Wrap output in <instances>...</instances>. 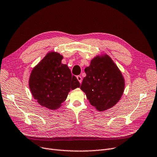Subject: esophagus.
I'll return each mask as SVG.
<instances>
[{
  "mask_svg": "<svg viewBox=\"0 0 157 157\" xmlns=\"http://www.w3.org/2000/svg\"><path fill=\"white\" fill-rule=\"evenodd\" d=\"M76 78H77L78 80L79 81V82L80 83L82 82V76H81V75H77Z\"/></svg>",
  "mask_w": 157,
  "mask_h": 157,
  "instance_id": "1",
  "label": "esophagus"
}]
</instances>
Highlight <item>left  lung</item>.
I'll return each mask as SVG.
<instances>
[{
	"label": "left lung",
	"mask_w": 157,
	"mask_h": 157,
	"mask_svg": "<svg viewBox=\"0 0 157 157\" xmlns=\"http://www.w3.org/2000/svg\"><path fill=\"white\" fill-rule=\"evenodd\" d=\"M85 72L86 76L80 89L91 105L99 111L114 106L123 95L125 79L111 57L107 54L96 56Z\"/></svg>",
	"instance_id": "left-lung-1"
}]
</instances>
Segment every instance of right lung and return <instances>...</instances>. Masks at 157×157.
<instances>
[{"instance_id": "right-lung-1", "label": "right lung", "mask_w": 157, "mask_h": 157, "mask_svg": "<svg viewBox=\"0 0 157 157\" xmlns=\"http://www.w3.org/2000/svg\"><path fill=\"white\" fill-rule=\"evenodd\" d=\"M63 56L50 52L35 67L29 78V87L33 98L40 105L50 110L59 109L68 92L80 86L67 65Z\"/></svg>"}]
</instances>
